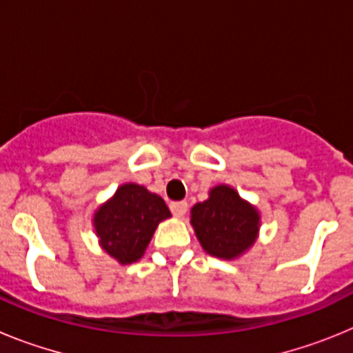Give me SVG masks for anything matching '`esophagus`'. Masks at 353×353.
<instances>
[{"mask_svg":"<svg viewBox=\"0 0 353 353\" xmlns=\"http://www.w3.org/2000/svg\"><path fill=\"white\" fill-rule=\"evenodd\" d=\"M170 208L176 217H182V215H185L189 205H187V201H173V203L170 205Z\"/></svg>","mask_w":353,"mask_h":353,"instance_id":"obj_1","label":"esophagus"}]
</instances>
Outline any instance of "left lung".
<instances>
[{"label": "left lung", "mask_w": 353, "mask_h": 353, "mask_svg": "<svg viewBox=\"0 0 353 353\" xmlns=\"http://www.w3.org/2000/svg\"><path fill=\"white\" fill-rule=\"evenodd\" d=\"M191 215L196 236L212 256L232 260L254 244L260 215L232 187H214L210 198L196 203Z\"/></svg>", "instance_id": "8db88e82"}]
</instances>
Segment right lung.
Here are the masks:
<instances>
[{
	"label": "right lung",
	"instance_id": "add662e5",
	"mask_svg": "<svg viewBox=\"0 0 353 353\" xmlns=\"http://www.w3.org/2000/svg\"><path fill=\"white\" fill-rule=\"evenodd\" d=\"M164 199L143 185L125 183L95 214V230L108 254L127 265L145 254L162 219L170 217Z\"/></svg>",
	"mask_w": 353,
	"mask_h": 353
}]
</instances>
